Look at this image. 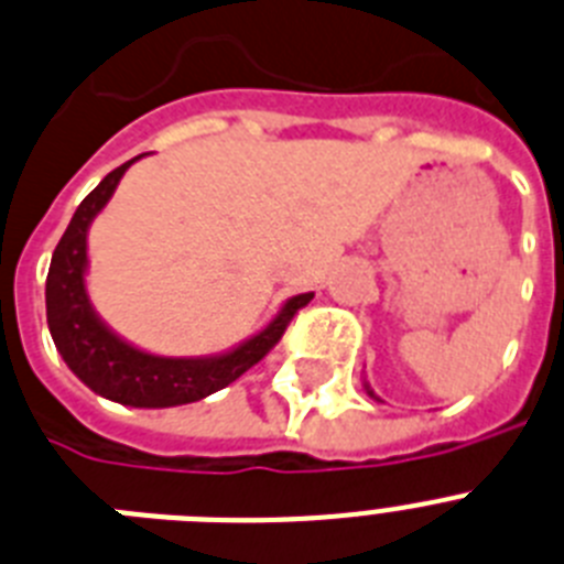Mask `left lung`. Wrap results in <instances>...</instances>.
Listing matches in <instances>:
<instances>
[{
	"mask_svg": "<svg viewBox=\"0 0 564 564\" xmlns=\"http://www.w3.org/2000/svg\"><path fill=\"white\" fill-rule=\"evenodd\" d=\"M365 391H368V397H370V399H377V402H382V399H379V397H377V393L370 391V384H368V382H365Z\"/></svg>",
	"mask_w": 564,
	"mask_h": 564,
	"instance_id": "8db88e82",
	"label": "left lung"
}]
</instances>
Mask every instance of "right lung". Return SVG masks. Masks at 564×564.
<instances>
[{
  "label": "right lung",
  "instance_id": "1",
  "mask_svg": "<svg viewBox=\"0 0 564 564\" xmlns=\"http://www.w3.org/2000/svg\"><path fill=\"white\" fill-rule=\"evenodd\" d=\"M144 156V153H142ZM137 156V159H142ZM110 171L76 208L74 219L53 250L45 282L47 328L65 365L99 397L128 408H176L199 402L242 377L282 339L288 322L314 293L291 296L262 330L223 354L159 356L137 348L108 328L88 296V230L117 191L124 171L137 162Z\"/></svg>",
  "mask_w": 564,
  "mask_h": 564
}]
</instances>
